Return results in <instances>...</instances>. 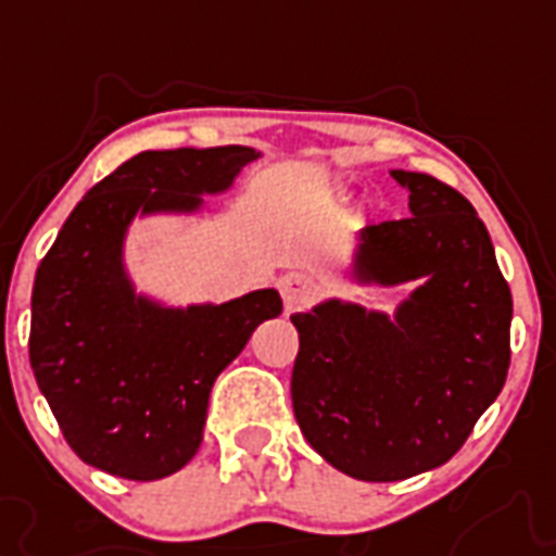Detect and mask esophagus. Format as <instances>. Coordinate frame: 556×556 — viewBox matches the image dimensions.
Here are the masks:
<instances>
[{"mask_svg":"<svg viewBox=\"0 0 556 556\" xmlns=\"http://www.w3.org/2000/svg\"><path fill=\"white\" fill-rule=\"evenodd\" d=\"M279 291H282V303H286L288 312L294 308H303L308 300L314 296V282L303 274H288L282 282H279Z\"/></svg>","mask_w":556,"mask_h":556,"instance_id":"34e87169","label":"esophagus"}]
</instances>
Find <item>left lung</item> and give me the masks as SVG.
<instances>
[{
	"mask_svg": "<svg viewBox=\"0 0 556 556\" xmlns=\"http://www.w3.org/2000/svg\"><path fill=\"white\" fill-rule=\"evenodd\" d=\"M413 216L361 230L355 277L421 279L395 317L329 300L300 334L291 401L305 441L340 473L401 482L456 456L510 366L514 300L473 204L439 178L392 169Z\"/></svg>",
	"mask_w": 556,
	"mask_h": 556,
	"instance_id": "1",
	"label": "left lung"
}]
</instances>
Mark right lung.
<instances>
[{
	"label": "right lung",
	"mask_w": 556,
	"mask_h": 556,
	"mask_svg": "<svg viewBox=\"0 0 556 556\" xmlns=\"http://www.w3.org/2000/svg\"><path fill=\"white\" fill-rule=\"evenodd\" d=\"M256 159L251 147L141 152L86 192L39 262L30 369L86 465L135 482L181 470L201 447L218 371L282 312L274 288L164 308L135 294L124 270L138 213H192Z\"/></svg>",
	"instance_id": "right-lung-1"
}]
</instances>
